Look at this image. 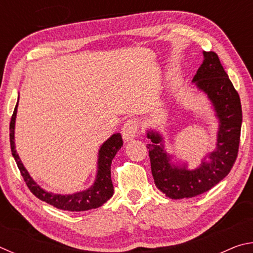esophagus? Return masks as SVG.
Masks as SVG:
<instances>
[{
  "label": "esophagus",
  "mask_w": 253,
  "mask_h": 253,
  "mask_svg": "<svg viewBox=\"0 0 253 253\" xmlns=\"http://www.w3.org/2000/svg\"><path fill=\"white\" fill-rule=\"evenodd\" d=\"M137 130H138V123H137L136 119H128V121L124 124V126L122 128V135L124 140L128 142V140L135 138Z\"/></svg>",
  "instance_id": "esophagus-1"
}]
</instances>
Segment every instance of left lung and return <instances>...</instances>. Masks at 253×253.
<instances>
[{"label":"left lung","mask_w":253,"mask_h":253,"mask_svg":"<svg viewBox=\"0 0 253 253\" xmlns=\"http://www.w3.org/2000/svg\"><path fill=\"white\" fill-rule=\"evenodd\" d=\"M203 63L196 71L193 81L213 102L220 129L215 152L210 154V161L203 162L194 170L175 168L169 164V157L163 151L162 137L149 131L147 137L151 169L155 185L169 199H190L208 192L230 173L238 157L241 135L242 109L238 91L222 67L217 54L204 51Z\"/></svg>","instance_id":"1"}]
</instances>
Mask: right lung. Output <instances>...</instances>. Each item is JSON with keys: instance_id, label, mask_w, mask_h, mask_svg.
<instances>
[{"instance_id": "1", "label": "right lung", "mask_w": 253, "mask_h": 253, "mask_svg": "<svg viewBox=\"0 0 253 253\" xmlns=\"http://www.w3.org/2000/svg\"><path fill=\"white\" fill-rule=\"evenodd\" d=\"M16 108H18V104L15 106L13 115H12L10 122L11 152L25 184H27L29 190L31 191L38 199H40L41 201H43V202H46L50 205H53L54 208L60 210H65V211L70 212H81L99 208L113 196L114 185L113 182H111L110 165L111 161H113V158L116 155V153L123 146V138L119 132L118 134H114L108 140H106V143H104V145L101 146L99 151V160H98L97 178L90 188H88V190H85L84 192H78V193L72 195H60L49 193V192L44 191L43 188H41L33 181L32 177L29 175L28 170L24 169L23 164L21 163L19 155L16 154L14 145V125Z\"/></svg>"}]
</instances>
